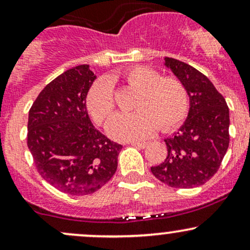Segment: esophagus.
<instances>
[{
  "label": "esophagus",
  "mask_w": 250,
  "mask_h": 250,
  "mask_svg": "<svg viewBox=\"0 0 250 250\" xmlns=\"http://www.w3.org/2000/svg\"><path fill=\"white\" fill-rule=\"evenodd\" d=\"M130 145L133 146V147H136V148H141V149H143V148L147 147L148 143H146V142H131Z\"/></svg>",
  "instance_id": "esophagus-1"
}]
</instances>
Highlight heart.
Masks as SVG:
<instances>
[{"label":"heart","mask_w":250,"mask_h":250,"mask_svg":"<svg viewBox=\"0 0 250 250\" xmlns=\"http://www.w3.org/2000/svg\"><path fill=\"white\" fill-rule=\"evenodd\" d=\"M129 88L139 91L133 114H117L107 125V131L117 140H142L155 133L176 128L189 109L187 89L175 77H162L151 68L136 65L123 74ZM85 105L91 117L103 125L115 111V94L105 79L96 81L88 90Z\"/></svg>","instance_id":"b5f03b06"}]
</instances>
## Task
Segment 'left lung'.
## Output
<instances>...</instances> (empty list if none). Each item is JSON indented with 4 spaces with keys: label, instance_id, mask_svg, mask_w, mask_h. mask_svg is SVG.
Wrapping results in <instances>:
<instances>
[{
    "label": "left lung",
    "instance_id": "obj_1",
    "mask_svg": "<svg viewBox=\"0 0 250 250\" xmlns=\"http://www.w3.org/2000/svg\"><path fill=\"white\" fill-rule=\"evenodd\" d=\"M165 61L187 89L190 108L179 131L165 140L166 160L150 170L169 187H199L216 174L227 153L229 108L207 76L179 60Z\"/></svg>",
    "mask_w": 250,
    "mask_h": 250
}]
</instances>
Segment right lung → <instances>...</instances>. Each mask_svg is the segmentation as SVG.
Masks as SVG:
<instances>
[{
    "mask_svg": "<svg viewBox=\"0 0 250 250\" xmlns=\"http://www.w3.org/2000/svg\"><path fill=\"white\" fill-rule=\"evenodd\" d=\"M96 77L88 64L57 76L29 110L27 145L39 174L57 190L93 194L115 174L122 146L89 119L85 97Z\"/></svg>",
    "mask_w": 250,
    "mask_h": 250,
    "instance_id": "add662e5",
    "label": "right lung"
}]
</instances>
